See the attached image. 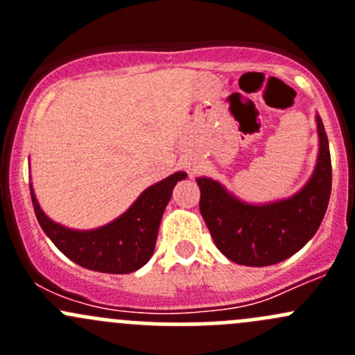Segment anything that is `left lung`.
Here are the masks:
<instances>
[{"label": "left lung", "mask_w": 355, "mask_h": 355, "mask_svg": "<svg viewBox=\"0 0 355 355\" xmlns=\"http://www.w3.org/2000/svg\"><path fill=\"white\" fill-rule=\"evenodd\" d=\"M320 155L313 177L292 198L247 204L220 182L200 177L199 209L214 244L244 266H271L302 249L320 228L331 194V157L323 121L316 116Z\"/></svg>", "instance_id": "left-lung-1"}]
</instances>
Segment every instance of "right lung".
<instances>
[{"mask_svg":"<svg viewBox=\"0 0 355 355\" xmlns=\"http://www.w3.org/2000/svg\"><path fill=\"white\" fill-rule=\"evenodd\" d=\"M185 177L177 171L151 185L120 218L96 230H70L55 223L42 213L32 187L31 198L41 228L68 259L99 273L127 275L151 259L164 207L177 182Z\"/></svg>","mask_w":355,"mask_h":355,"instance_id":"obj_1","label":"right lung"}]
</instances>
